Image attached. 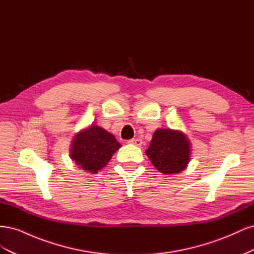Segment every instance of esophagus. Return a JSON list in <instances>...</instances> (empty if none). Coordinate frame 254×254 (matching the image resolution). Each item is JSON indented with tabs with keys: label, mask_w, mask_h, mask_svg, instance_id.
<instances>
[{
	"label": "esophagus",
	"mask_w": 254,
	"mask_h": 254,
	"mask_svg": "<svg viewBox=\"0 0 254 254\" xmlns=\"http://www.w3.org/2000/svg\"><path fill=\"white\" fill-rule=\"evenodd\" d=\"M128 143L133 144V145H135V146H141V145L143 144V142H142L141 139H131V140L128 141Z\"/></svg>",
	"instance_id": "esophagus-1"
}]
</instances>
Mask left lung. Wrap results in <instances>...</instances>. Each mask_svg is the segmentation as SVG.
Instances as JSON below:
<instances>
[{"label":"left lung","mask_w":254,"mask_h":254,"mask_svg":"<svg viewBox=\"0 0 254 254\" xmlns=\"http://www.w3.org/2000/svg\"><path fill=\"white\" fill-rule=\"evenodd\" d=\"M190 142L180 131L158 129L146 155L159 172L165 175L178 174L190 161Z\"/></svg>","instance_id":"left-lung-1"}]
</instances>
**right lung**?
I'll use <instances>...</instances> for the list:
<instances>
[{
  "instance_id": "add662e5",
  "label": "right lung",
  "mask_w": 254,
  "mask_h": 254,
  "mask_svg": "<svg viewBox=\"0 0 254 254\" xmlns=\"http://www.w3.org/2000/svg\"><path fill=\"white\" fill-rule=\"evenodd\" d=\"M121 147L115 137L105 129L92 125L76 134L71 158L83 171L96 174L107 165L113 153Z\"/></svg>"
}]
</instances>
